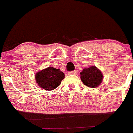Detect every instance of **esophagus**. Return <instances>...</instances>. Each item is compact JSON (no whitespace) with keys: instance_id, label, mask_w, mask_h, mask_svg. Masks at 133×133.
<instances>
[{"instance_id":"esophagus-1","label":"esophagus","mask_w":133,"mask_h":133,"mask_svg":"<svg viewBox=\"0 0 133 133\" xmlns=\"http://www.w3.org/2000/svg\"><path fill=\"white\" fill-rule=\"evenodd\" d=\"M77 73H78L77 71H72L68 72V74H76Z\"/></svg>"}]
</instances>
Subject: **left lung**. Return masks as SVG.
Segmentation results:
<instances>
[{
	"instance_id": "obj_1",
	"label": "left lung",
	"mask_w": 133,
	"mask_h": 133,
	"mask_svg": "<svg viewBox=\"0 0 133 133\" xmlns=\"http://www.w3.org/2000/svg\"><path fill=\"white\" fill-rule=\"evenodd\" d=\"M81 74V79L86 86L91 88L98 87L102 83L103 75L102 72L95 66H91L83 70Z\"/></svg>"
}]
</instances>
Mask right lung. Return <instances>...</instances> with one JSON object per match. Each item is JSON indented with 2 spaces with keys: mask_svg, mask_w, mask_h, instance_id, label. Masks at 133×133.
Here are the masks:
<instances>
[{
  "mask_svg": "<svg viewBox=\"0 0 133 133\" xmlns=\"http://www.w3.org/2000/svg\"><path fill=\"white\" fill-rule=\"evenodd\" d=\"M64 77L63 72L52 67L42 70L35 75L36 83L39 87L46 90H52L57 88Z\"/></svg>",
  "mask_w": 133,
  "mask_h": 133,
  "instance_id": "add662e5",
  "label": "right lung"
}]
</instances>
